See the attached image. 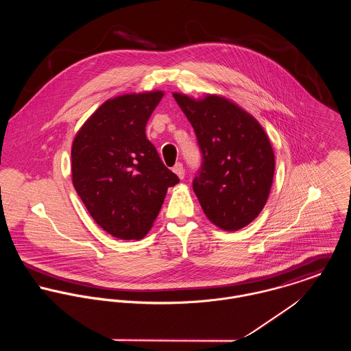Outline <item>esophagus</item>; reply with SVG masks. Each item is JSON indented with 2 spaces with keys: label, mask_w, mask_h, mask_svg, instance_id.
<instances>
[{
  "label": "esophagus",
  "mask_w": 351,
  "mask_h": 351,
  "mask_svg": "<svg viewBox=\"0 0 351 351\" xmlns=\"http://www.w3.org/2000/svg\"><path fill=\"white\" fill-rule=\"evenodd\" d=\"M173 171L181 178V180H184V177H185V169H184V165L182 163H176L174 165V167H173Z\"/></svg>",
  "instance_id": "1"
}]
</instances>
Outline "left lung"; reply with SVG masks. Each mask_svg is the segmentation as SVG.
<instances>
[{
    "label": "left lung",
    "mask_w": 351,
    "mask_h": 351,
    "mask_svg": "<svg viewBox=\"0 0 351 351\" xmlns=\"http://www.w3.org/2000/svg\"><path fill=\"white\" fill-rule=\"evenodd\" d=\"M173 97L197 136L202 162L193 191L205 216L224 231L246 227L263 209L273 184L267 135L250 113L224 97Z\"/></svg>",
    "instance_id": "1"
}]
</instances>
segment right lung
<instances>
[{"label": "right lung", "instance_id": "add662e5", "mask_svg": "<svg viewBox=\"0 0 351 351\" xmlns=\"http://www.w3.org/2000/svg\"><path fill=\"white\" fill-rule=\"evenodd\" d=\"M163 92L105 101L77 132L71 147L73 185L104 231L142 239L152 227L167 188L180 182L146 136Z\"/></svg>", "mask_w": 351, "mask_h": 351}]
</instances>
